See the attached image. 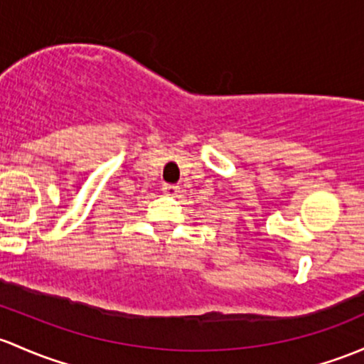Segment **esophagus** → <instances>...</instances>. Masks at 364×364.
<instances>
[{"label": "esophagus", "mask_w": 364, "mask_h": 364, "mask_svg": "<svg viewBox=\"0 0 364 364\" xmlns=\"http://www.w3.org/2000/svg\"><path fill=\"white\" fill-rule=\"evenodd\" d=\"M162 192L166 195H176L179 192V188L176 185H171V183H166V185L162 186Z\"/></svg>", "instance_id": "1"}]
</instances>
